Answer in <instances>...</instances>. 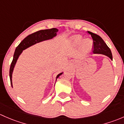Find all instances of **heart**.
<instances>
[{
	"label": "heart",
	"mask_w": 124,
	"mask_h": 124,
	"mask_svg": "<svg viewBox=\"0 0 124 124\" xmlns=\"http://www.w3.org/2000/svg\"><path fill=\"white\" fill-rule=\"evenodd\" d=\"M69 42L74 46H78L81 43V50L84 53H88L93 48V42L89 39H84L79 34H76L70 37L69 40Z\"/></svg>",
	"instance_id": "1"
}]
</instances>
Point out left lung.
I'll return each mask as SVG.
<instances>
[{
  "label": "left lung",
  "mask_w": 124,
  "mask_h": 124,
  "mask_svg": "<svg viewBox=\"0 0 124 124\" xmlns=\"http://www.w3.org/2000/svg\"><path fill=\"white\" fill-rule=\"evenodd\" d=\"M93 39L94 43V54H103L107 56L112 60V54L110 48L101 38L96 34L88 31Z\"/></svg>",
  "instance_id": "obj_1"
}]
</instances>
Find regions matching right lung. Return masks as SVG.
<instances>
[{
    "label": "right lung",
    "mask_w": 124,
    "mask_h": 124,
    "mask_svg": "<svg viewBox=\"0 0 124 124\" xmlns=\"http://www.w3.org/2000/svg\"><path fill=\"white\" fill-rule=\"evenodd\" d=\"M58 30L56 28H53L51 29H46V30H42L39 31H36V32L32 33L30 35L27 36L25 38H24L23 40L21 41V42L18 45L16 48L13 57V60L11 62V67H10L9 70V78L10 81H11V86L13 88V85H12V73H13L14 69L16 64V62L18 59L21 53L23 52L24 49H27L29 47L31 46L34 45L36 43L41 42L45 41V40H50V39H53L54 37L57 36V33L58 32ZM63 72L60 73L58 74L56 77L55 81H57V78L59 77L60 75H62Z\"/></svg>",
    "instance_id": "1"
}]
</instances>
